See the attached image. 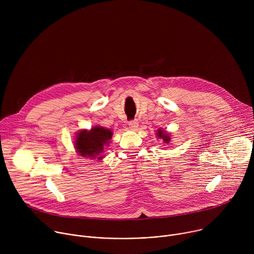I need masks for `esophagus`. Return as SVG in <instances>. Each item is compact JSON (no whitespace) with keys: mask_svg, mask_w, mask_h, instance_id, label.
<instances>
[{"mask_svg":"<svg viewBox=\"0 0 254 254\" xmlns=\"http://www.w3.org/2000/svg\"><path fill=\"white\" fill-rule=\"evenodd\" d=\"M128 126H129L130 129L135 130L138 127V123H137V121H131L128 123Z\"/></svg>","mask_w":254,"mask_h":254,"instance_id":"1","label":"esophagus"}]
</instances>
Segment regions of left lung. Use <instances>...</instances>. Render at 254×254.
Instances as JSON below:
<instances>
[{"instance_id": "obj_1", "label": "left lung", "mask_w": 254, "mask_h": 254, "mask_svg": "<svg viewBox=\"0 0 254 254\" xmlns=\"http://www.w3.org/2000/svg\"><path fill=\"white\" fill-rule=\"evenodd\" d=\"M159 138L163 139V141L165 143H169L171 141V134L166 130V129H163L162 127L159 128L157 130V134H156Z\"/></svg>"}]
</instances>
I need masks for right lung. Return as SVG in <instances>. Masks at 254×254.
Segmentation results:
<instances>
[{
	"mask_svg": "<svg viewBox=\"0 0 254 254\" xmlns=\"http://www.w3.org/2000/svg\"><path fill=\"white\" fill-rule=\"evenodd\" d=\"M114 132L111 128L100 126L90 129H80L74 139V148L77 154L85 159H97L101 161L106 147L110 146Z\"/></svg>",
	"mask_w": 254,
	"mask_h": 254,
	"instance_id": "1",
	"label": "right lung"
}]
</instances>
